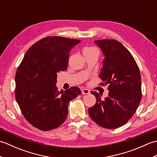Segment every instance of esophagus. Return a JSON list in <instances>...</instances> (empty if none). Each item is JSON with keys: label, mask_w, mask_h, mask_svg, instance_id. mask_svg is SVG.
I'll list each match as a JSON object with an SVG mask.
<instances>
[{"label": "esophagus", "mask_w": 157, "mask_h": 157, "mask_svg": "<svg viewBox=\"0 0 157 157\" xmlns=\"http://www.w3.org/2000/svg\"><path fill=\"white\" fill-rule=\"evenodd\" d=\"M82 94H90V90L88 89H86V88L82 89Z\"/></svg>", "instance_id": "esophagus-1"}]
</instances>
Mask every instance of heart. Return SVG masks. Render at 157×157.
Segmentation results:
<instances>
[{
    "mask_svg": "<svg viewBox=\"0 0 157 157\" xmlns=\"http://www.w3.org/2000/svg\"><path fill=\"white\" fill-rule=\"evenodd\" d=\"M88 52H97L98 53V49L95 47H86L83 50V53H88Z\"/></svg>",
    "mask_w": 157,
    "mask_h": 157,
    "instance_id": "obj_1",
    "label": "heart"
}]
</instances>
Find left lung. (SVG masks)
I'll list each match as a JSON object with an SVG mask.
<instances>
[{"label":"left lung","instance_id":"1","mask_svg":"<svg viewBox=\"0 0 157 157\" xmlns=\"http://www.w3.org/2000/svg\"><path fill=\"white\" fill-rule=\"evenodd\" d=\"M101 48L105 59L99 77L109 84L108 97L102 101L98 93L91 92L96 104L89 108L92 121L106 129L119 128L134 115L142 98L141 76L131 53L116 40L94 41Z\"/></svg>","mask_w":157,"mask_h":157}]
</instances>
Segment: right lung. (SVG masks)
Returning a JSON list of instances; mask_svg holds the SVG:
<instances>
[{
    "instance_id": "add662e5",
    "label": "right lung",
    "mask_w": 157,
    "mask_h": 157,
    "mask_svg": "<svg viewBox=\"0 0 157 157\" xmlns=\"http://www.w3.org/2000/svg\"><path fill=\"white\" fill-rule=\"evenodd\" d=\"M80 40L48 36L34 43L25 54L15 75V98L26 120L49 131L65 122L70 101L81 94L71 87L61 94L57 73L67 68L69 53Z\"/></svg>"
}]
</instances>
